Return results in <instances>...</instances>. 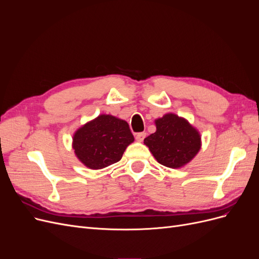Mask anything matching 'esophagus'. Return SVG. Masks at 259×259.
Segmentation results:
<instances>
[{
  "label": "esophagus",
  "instance_id": "34e87169",
  "mask_svg": "<svg viewBox=\"0 0 259 259\" xmlns=\"http://www.w3.org/2000/svg\"><path fill=\"white\" fill-rule=\"evenodd\" d=\"M146 133L145 132H143V133H138V134L136 135V140L137 142H139V143H142L143 140L145 139V137H146Z\"/></svg>",
  "mask_w": 259,
  "mask_h": 259
}]
</instances>
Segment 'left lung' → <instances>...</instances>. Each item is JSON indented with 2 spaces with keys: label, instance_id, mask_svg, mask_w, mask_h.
<instances>
[{
  "label": "left lung",
  "instance_id": "1",
  "mask_svg": "<svg viewBox=\"0 0 259 259\" xmlns=\"http://www.w3.org/2000/svg\"><path fill=\"white\" fill-rule=\"evenodd\" d=\"M156 131L145 138L144 144L162 165L180 168L200 151V132L185 117L166 113L154 121Z\"/></svg>",
  "mask_w": 259,
  "mask_h": 259
}]
</instances>
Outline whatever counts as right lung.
I'll use <instances>...</instances> for the list:
<instances>
[{"label": "right lung", "instance_id": "obj_1", "mask_svg": "<svg viewBox=\"0 0 259 259\" xmlns=\"http://www.w3.org/2000/svg\"><path fill=\"white\" fill-rule=\"evenodd\" d=\"M133 142L134 136L126 121L111 114H99L74 132L72 149L86 167L101 169L119 162Z\"/></svg>", "mask_w": 259, "mask_h": 259}]
</instances>
